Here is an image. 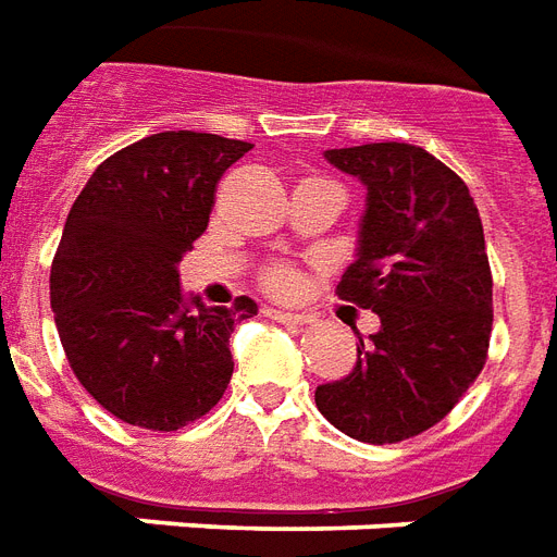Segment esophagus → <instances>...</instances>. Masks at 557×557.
Here are the masks:
<instances>
[{"instance_id":"1","label":"esophagus","mask_w":557,"mask_h":557,"mask_svg":"<svg viewBox=\"0 0 557 557\" xmlns=\"http://www.w3.org/2000/svg\"><path fill=\"white\" fill-rule=\"evenodd\" d=\"M268 319H274V321H286V324H304L307 321V315L304 312H289V310H265Z\"/></svg>"}]
</instances>
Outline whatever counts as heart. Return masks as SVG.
<instances>
[{
    "label": "heart",
    "mask_w": 557,
    "mask_h": 557,
    "mask_svg": "<svg viewBox=\"0 0 557 557\" xmlns=\"http://www.w3.org/2000/svg\"><path fill=\"white\" fill-rule=\"evenodd\" d=\"M298 283H300L298 271H292V268L280 265V268H271V271L265 274V286L274 292V295H292V292L298 289Z\"/></svg>",
    "instance_id": "obj_1"
}]
</instances>
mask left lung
I'll return each instance as SVG.
<instances>
[{
	"instance_id": "8db88e82",
	"label": "left lung",
	"mask_w": 557,
	"mask_h": 557,
	"mask_svg": "<svg viewBox=\"0 0 557 557\" xmlns=\"http://www.w3.org/2000/svg\"><path fill=\"white\" fill-rule=\"evenodd\" d=\"M324 159L366 185L357 253L336 295L377 312L315 407L360 443H401L436 425L475 381L493 331L484 226L467 183L416 144H362Z\"/></svg>"
}]
</instances>
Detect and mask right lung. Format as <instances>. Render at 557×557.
Segmentation results:
<instances>
[{"instance_id":"right-lung-1","label":"right lung","mask_w":557,"mask_h":557,"mask_svg":"<svg viewBox=\"0 0 557 557\" xmlns=\"http://www.w3.org/2000/svg\"><path fill=\"white\" fill-rule=\"evenodd\" d=\"M253 144L159 132L94 171L52 259V312L70 369L109 413L176 431L221 401L230 336L257 304L183 295L180 262L209 226L218 180Z\"/></svg>"}]
</instances>
